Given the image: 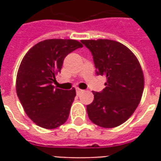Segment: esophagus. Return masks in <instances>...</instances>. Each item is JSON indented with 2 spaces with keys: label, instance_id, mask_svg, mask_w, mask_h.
<instances>
[{
  "label": "esophagus",
  "instance_id": "34e87169",
  "mask_svg": "<svg viewBox=\"0 0 161 161\" xmlns=\"http://www.w3.org/2000/svg\"><path fill=\"white\" fill-rule=\"evenodd\" d=\"M82 91H82V90H80V89H78V88H77V89H76V92H77V95L80 94Z\"/></svg>",
  "mask_w": 161,
  "mask_h": 161
}]
</instances>
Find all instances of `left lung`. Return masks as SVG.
<instances>
[{"mask_svg": "<svg viewBox=\"0 0 161 161\" xmlns=\"http://www.w3.org/2000/svg\"><path fill=\"white\" fill-rule=\"evenodd\" d=\"M81 42L91 51L97 75L107 77L106 87L94 92L87 105L88 116L103 128H115L127 121L140 103L144 89L142 67L127 46L110 40Z\"/></svg>", "mask_w": 161, "mask_h": 161, "instance_id": "left-lung-1", "label": "left lung"}]
</instances>
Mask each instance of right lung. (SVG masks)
<instances>
[{
    "label": "right lung",
    "mask_w": 161,
    "mask_h": 161,
    "mask_svg": "<svg viewBox=\"0 0 161 161\" xmlns=\"http://www.w3.org/2000/svg\"><path fill=\"white\" fill-rule=\"evenodd\" d=\"M83 45L75 40L53 39L38 43L26 53L16 77V92L26 114L38 126L53 129L69 117L76 91L53 86L64 58Z\"/></svg>",
    "instance_id": "obj_1"
}]
</instances>
